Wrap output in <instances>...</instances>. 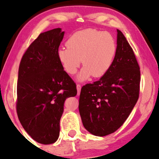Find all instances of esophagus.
Wrapping results in <instances>:
<instances>
[{
    "label": "esophagus",
    "mask_w": 159,
    "mask_h": 159,
    "mask_svg": "<svg viewBox=\"0 0 159 159\" xmlns=\"http://www.w3.org/2000/svg\"><path fill=\"white\" fill-rule=\"evenodd\" d=\"M76 87H77V90H78V95H80V93H81V86L80 84H77L76 86Z\"/></svg>",
    "instance_id": "1"
}]
</instances>
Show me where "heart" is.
I'll return each instance as SVG.
<instances>
[{
  "mask_svg": "<svg viewBox=\"0 0 159 159\" xmlns=\"http://www.w3.org/2000/svg\"><path fill=\"white\" fill-rule=\"evenodd\" d=\"M67 47L57 52L64 70L70 75L76 73L81 63L84 67L78 79L84 81L93 75L104 76L110 70L116 53V43L108 32L87 29L75 32L66 42Z\"/></svg>",
  "mask_w": 159,
  "mask_h": 159,
  "instance_id": "obj_1",
  "label": "heart"
}]
</instances>
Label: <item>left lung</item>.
<instances>
[{
  "instance_id": "8db88e82",
  "label": "left lung",
  "mask_w": 159,
  "mask_h": 159,
  "mask_svg": "<svg viewBox=\"0 0 159 159\" xmlns=\"http://www.w3.org/2000/svg\"><path fill=\"white\" fill-rule=\"evenodd\" d=\"M117 48L109 71L98 81L82 87L79 112L84 127L96 136L116 132L136 104L141 72L134 52L117 30Z\"/></svg>"
}]
</instances>
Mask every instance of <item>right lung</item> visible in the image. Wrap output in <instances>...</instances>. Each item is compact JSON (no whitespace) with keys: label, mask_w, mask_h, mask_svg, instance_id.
<instances>
[{"label":"right lung","mask_w":159,"mask_h":159,"mask_svg":"<svg viewBox=\"0 0 159 159\" xmlns=\"http://www.w3.org/2000/svg\"><path fill=\"white\" fill-rule=\"evenodd\" d=\"M64 35L61 28L40 34L19 65L17 114L26 133L40 144L58 140L64 101L77 94L75 83L57 55Z\"/></svg>","instance_id":"obj_1"}]
</instances>
